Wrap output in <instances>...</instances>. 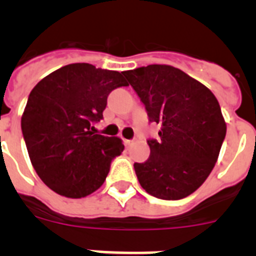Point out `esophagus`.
I'll list each match as a JSON object with an SVG mask.
<instances>
[{"label": "esophagus", "mask_w": 256, "mask_h": 256, "mask_svg": "<svg viewBox=\"0 0 256 256\" xmlns=\"http://www.w3.org/2000/svg\"><path fill=\"white\" fill-rule=\"evenodd\" d=\"M133 141H130V140H124V144H126V146H130V144H132Z\"/></svg>", "instance_id": "34e87169"}]
</instances>
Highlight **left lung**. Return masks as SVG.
Listing matches in <instances>:
<instances>
[{"label": "left lung", "instance_id": "1", "mask_svg": "<svg viewBox=\"0 0 256 256\" xmlns=\"http://www.w3.org/2000/svg\"><path fill=\"white\" fill-rule=\"evenodd\" d=\"M150 122L160 124L150 156L134 162L144 191L162 200L195 192L212 173L227 132L216 97L206 86L170 65H148L123 72Z\"/></svg>", "mask_w": 256, "mask_h": 256}]
</instances>
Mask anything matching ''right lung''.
<instances>
[{
	"label": "right lung",
	"mask_w": 256,
	"mask_h": 256,
	"mask_svg": "<svg viewBox=\"0 0 256 256\" xmlns=\"http://www.w3.org/2000/svg\"><path fill=\"white\" fill-rule=\"evenodd\" d=\"M128 86L115 70L69 64L37 83L22 115V130L38 177L56 194L80 198L100 188L124 144L94 134L108 94Z\"/></svg>",
	"instance_id": "add662e5"
}]
</instances>
